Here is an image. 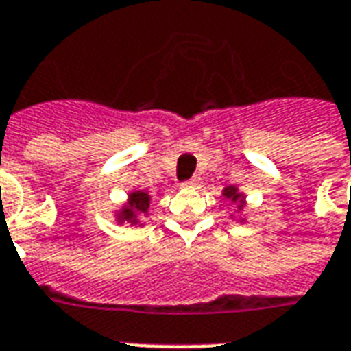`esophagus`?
I'll return each mask as SVG.
<instances>
[{
	"mask_svg": "<svg viewBox=\"0 0 351 351\" xmlns=\"http://www.w3.org/2000/svg\"><path fill=\"white\" fill-rule=\"evenodd\" d=\"M181 186H183V189H197V186H199V181H197L196 178L189 179V181H185Z\"/></svg>",
	"mask_w": 351,
	"mask_h": 351,
	"instance_id": "esophagus-1",
	"label": "esophagus"
}]
</instances>
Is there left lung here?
<instances>
[{
  "mask_svg": "<svg viewBox=\"0 0 351 351\" xmlns=\"http://www.w3.org/2000/svg\"><path fill=\"white\" fill-rule=\"evenodd\" d=\"M222 196H223V199H226V202H229V204L235 205V215L231 213V218H233V220H237V222H241V223L246 222V218L242 216V213H244V209H246V194H244L242 191H239V186L229 185L222 191Z\"/></svg>",
  "mask_w": 351,
  "mask_h": 351,
  "instance_id": "1",
  "label": "left lung"
}]
</instances>
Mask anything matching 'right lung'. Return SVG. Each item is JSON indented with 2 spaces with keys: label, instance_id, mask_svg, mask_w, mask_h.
Segmentation results:
<instances>
[{
  "label": "right lung",
  "instance_id": "1",
  "mask_svg": "<svg viewBox=\"0 0 351 351\" xmlns=\"http://www.w3.org/2000/svg\"><path fill=\"white\" fill-rule=\"evenodd\" d=\"M152 196L146 191H129L128 199L114 209L116 223H129L131 228H142L144 218L149 215Z\"/></svg>",
  "mask_w": 351,
  "mask_h": 351
}]
</instances>
